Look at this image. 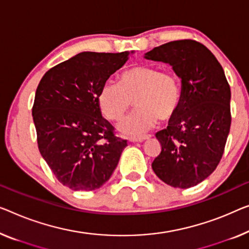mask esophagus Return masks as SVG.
Wrapping results in <instances>:
<instances>
[{"mask_svg":"<svg viewBox=\"0 0 249 249\" xmlns=\"http://www.w3.org/2000/svg\"><path fill=\"white\" fill-rule=\"evenodd\" d=\"M151 135H139V136H129L128 141L129 142H143L147 139H150Z\"/></svg>","mask_w":249,"mask_h":249,"instance_id":"esophagus-1","label":"esophagus"}]
</instances>
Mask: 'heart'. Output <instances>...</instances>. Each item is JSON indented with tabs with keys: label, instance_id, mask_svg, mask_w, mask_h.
<instances>
[{
	"label": "heart",
	"instance_id": "heart-1",
	"mask_svg": "<svg viewBox=\"0 0 249 249\" xmlns=\"http://www.w3.org/2000/svg\"><path fill=\"white\" fill-rule=\"evenodd\" d=\"M134 102L137 108L120 124L122 132L139 135L161 121L176 115L180 104V86L176 73L153 66H136L122 73L120 85L107 81L98 94L103 114L118 122Z\"/></svg>",
	"mask_w": 249,
	"mask_h": 249
}]
</instances>
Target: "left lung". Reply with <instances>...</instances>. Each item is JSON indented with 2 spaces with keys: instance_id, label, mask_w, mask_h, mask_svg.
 Segmentation results:
<instances>
[{
  "instance_id": "1",
  "label": "left lung",
  "mask_w": 249,
  "mask_h": 249,
  "mask_svg": "<svg viewBox=\"0 0 249 249\" xmlns=\"http://www.w3.org/2000/svg\"><path fill=\"white\" fill-rule=\"evenodd\" d=\"M172 66L181 79L180 104L168 127L155 136L161 153L152 169L174 188L196 185L216 170L231 123V87L213 53L195 40H178L145 53Z\"/></svg>"
}]
</instances>
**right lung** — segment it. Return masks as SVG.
I'll use <instances>...</instances> for the list:
<instances>
[{
    "mask_svg": "<svg viewBox=\"0 0 249 249\" xmlns=\"http://www.w3.org/2000/svg\"><path fill=\"white\" fill-rule=\"evenodd\" d=\"M131 53H78L48 70L36 88L32 116L39 151L59 182L72 190L101 188L127 146L102 116L98 94Z\"/></svg>",
    "mask_w": 249,
    "mask_h": 249,
    "instance_id": "1",
    "label": "right lung"
}]
</instances>
